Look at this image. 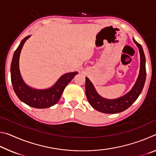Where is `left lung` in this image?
Listing matches in <instances>:
<instances>
[{
	"instance_id": "1",
	"label": "left lung",
	"mask_w": 156,
	"mask_h": 156,
	"mask_svg": "<svg viewBox=\"0 0 156 156\" xmlns=\"http://www.w3.org/2000/svg\"><path fill=\"white\" fill-rule=\"evenodd\" d=\"M133 41L138 47L140 56V67L139 75L133 87L126 94L115 99H108L102 97L96 90L93 83L88 78H85V94L91 106L100 112L105 113H117L131 106L138 98L143 89L146 80V60L143 49L138 42L133 38Z\"/></svg>"
}]
</instances>
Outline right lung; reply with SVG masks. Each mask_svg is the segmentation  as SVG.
Listing matches in <instances>:
<instances>
[{"instance_id":"1","label":"right lung","mask_w":156,"mask_h":156,"mask_svg":"<svg viewBox=\"0 0 156 156\" xmlns=\"http://www.w3.org/2000/svg\"><path fill=\"white\" fill-rule=\"evenodd\" d=\"M30 36H27L23 38L14 52L10 69L11 80L15 94L21 101L31 107L44 109L54 106L58 102L66 86L78 73L75 72L65 73L54 85L47 89H38L27 85L20 74L19 58L23 47Z\"/></svg>"}]
</instances>
